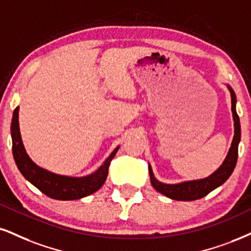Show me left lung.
Segmentation results:
<instances>
[{"instance_id":"1","label":"left lung","mask_w":251,"mask_h":251,"mask_svg":"<svg viewBox=\"0 0 251 251\" xmlns=\"http://www.w3.org/2000/svg\"><path fill=\"white\" fill-rule=\"evenodd\" d=\"M226 86H227L228 91L230 93L231 99V113H233L234 120V137L233 141H231L229 151H228L224 163L219 166V169L206 178L196 179V180L180 181L177 182V184H166V182L159 181L158 179L154 177L152 169H151V165L149 164L151 185H152L157 192L164 194V196L170 198V199L178 201H192L201 199V198L207 196L209 192L221 186L230 177V175L234 171L235 165H236L237 162V156H239L241 125L239 115L236 113V95H235L233 88L229 85Z\"/></svg>"}]
</instances>
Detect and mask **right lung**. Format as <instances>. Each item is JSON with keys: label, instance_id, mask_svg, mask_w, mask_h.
Instances as JSON below:
<instances>
[{"label": "right lung", "instance_id": "right-lung-1", "mask_svg": "<svg viewBox=\"0 0 251 251\" xmlns=\"http://www.w3.org/2000/svg\"><path fill=\"white\" fill-rule=\"evenodd\" d=\"M18 110L16 107L11 120L12 154L16 165L23 177L36 186L42 193L55 200H78L99 191L106 181L111 159L114 158L120 147H116L106 160L91 175L83 177H71L48 171L40 168L26 153L21 137Z\"/></svg>", "mask_w": 251, "mask_h": 251}]
</instances>
